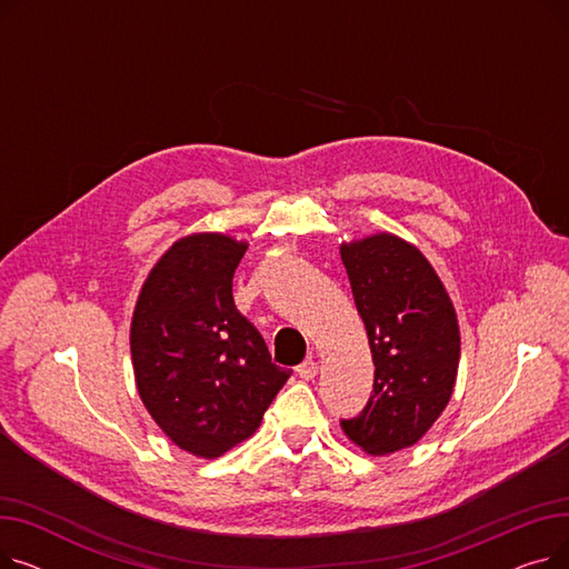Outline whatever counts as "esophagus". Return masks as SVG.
I'll use <instances>...</instances> for the list:
<instances>
[{"mask_svg":"<svg viewBox=\"0 0 569 569\" xmlns=\"http://www.w3.org/2000/svg\"><path fill=\"white\" fill-rule=\"evenodd\" d=\"M316 373H318V362L313 360V357H309V360H305L300 367H297V376L305 378V380L316 378Z\"/></svg>","mask_w":569,"mask_h":569,"instance_id":"esophagus-1","label":"esophagus"}]
</instances>
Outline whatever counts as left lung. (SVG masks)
Masks as SVG:
<instances>
[{"label": "left lung", "instance_id": "1", "mask_svg": "<svg viewBox=\"0 0 569 569\" xmlns=\"http://www.w3.org/2000/svg\"><path fill=\"white\" fill-rule=\"evenodd\" d=\"M339 251L376 365L367 408L341 429L367 455L387 457L412 447L450 403L459 320L433 264L406 239L376 232Z\"/></svg>", "mask_w": 569, "mask_h": 569}]
</instances>
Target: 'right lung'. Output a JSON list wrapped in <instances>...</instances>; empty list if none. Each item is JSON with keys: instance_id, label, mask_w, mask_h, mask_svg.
<instances>
[{"instance_id": "1", "label": "right lung", "mask_w": 569, "mask_h": 569, "mask_svg": "<svg viewBox=\"0 0 569 569\" xmlns=\"http://www.w3.org/2000/svg\"><path fill=\"white\" fill-rule=\"evenodd\" d=\"M247 249L223 232L177 239L149 269L131 318L138 395L179 450L200 459L251 438L290 378L234 307Z\"/></svg>"}]
</instances>
